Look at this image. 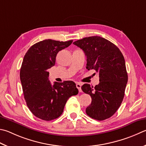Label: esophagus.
Returning a JSON list of instances; mask_svg holds the SVG:
<instances>
[{
    "mask_svg": "<svg viewBox=\"0 0 146 146\" xmlns=\"http://www.w3.org/2000/svg\"><path fill=\"white\" fill-rule=\"evenodd\" d=\"M81 84L79 83V82H76V86L77 87V89H78L79 92H82V89H81Z\"/></svg>",
    "mask_w": 146,
    "mask_h": 146,
    "instance_id": "obj_1",
    "label": "esophagus"
}]
</instances>
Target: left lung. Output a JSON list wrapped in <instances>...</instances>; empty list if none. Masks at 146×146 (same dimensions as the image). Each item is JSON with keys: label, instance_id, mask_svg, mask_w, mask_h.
Returning <instances> with one entry per match:
<instances>
[{"label": "left lung", "instance_id": "obj_1", "mask_svg": "<svg viewBox=\"0 0 146 146\" xmlns=\"http://www.w3.org/2000/svg\"><path fill=\"white\" fill-rule=\"evenodd\" d=\"M73 44L84 52L87 70H94L99 75L98 85L85 84L81 87L92 99L86 113L98 121L109 118L121 106L128 82L123 55L114 44L100 36L84 38Z\"/></svg>", "mask_w": 146, "mask_h": 146}]
</instances>
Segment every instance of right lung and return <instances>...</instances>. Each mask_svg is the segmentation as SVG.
<instances>
[{"instance_id": "obj_1", "label": "right lung", "mask_w": 146, "mask_h": 146, "mask_svg": "<svg viewBox=\"0 0 146 146\" xmlns=\"http://www.w3.org/2000/svg\"><path fill=\"white\" fill-rule=\"evenodd\" d=\"M72 42L45 39L32 46L23 58L20 76L24 98L31 112L42 120L59 117L69 98L78 93L73 81L52 86L48 79V70L55 65L57 53Z\"/></svg>"}]
</instances>
